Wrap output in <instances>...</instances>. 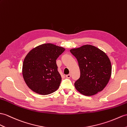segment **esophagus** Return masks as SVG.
<instances>
[{
	"mask_svg": "<svg viewBox=\"0 0 127 127\" xmlns=\"http://www.w3.org/2000/svg\"><path fill=\"white\" fill-rule=\"evenodd\" d=\"M66 77L67 78H70V77H71V75H70V74H68V75H66Z\"/></svg>",
	"mask_w": 127,
	"mask_h": 127,
	"instance_id": "esophagus-1",
	"label": "esophagus"
}]
</instances>
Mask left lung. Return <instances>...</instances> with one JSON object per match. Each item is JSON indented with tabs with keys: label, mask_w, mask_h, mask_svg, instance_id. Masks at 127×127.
<instances>
[{
	"label": "left lung",
	"mask_w": 127,
	"mask_h": 127,
	"mask_svg": "<svg viewBox=\"0 0 127 127\" xmlns=\"http://www.w3.org/2000/svg\"><path fill=\"white\" fill-rule=\"evenodd\" d=\"M78 61L80 78L76 89L86 96L96 94L106 87L112 75V64L107 55L99 48L85 45L70 50Z\"/></svg>",
	"instance_id": "obj_1"
}]
</instances>
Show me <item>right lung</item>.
Instances as JSON below:
<instances>
[{"mask_svg": "<svg viewBox=\"0 0 127 127\" xmlns=\"http://www.w3.org/2000/svg\"><path fill=\"white\" fill-rule=\"evenodd\" d=\"M65 50L51 43L31 49L24 59L22 73L30 89L37 94L48 95L56 91L61 81L56 60Z\"/></svg>", "mask_w": 127, "mask_h": 127, "instance_id": "obj_1", "label": "right lung"}]
</instances>
